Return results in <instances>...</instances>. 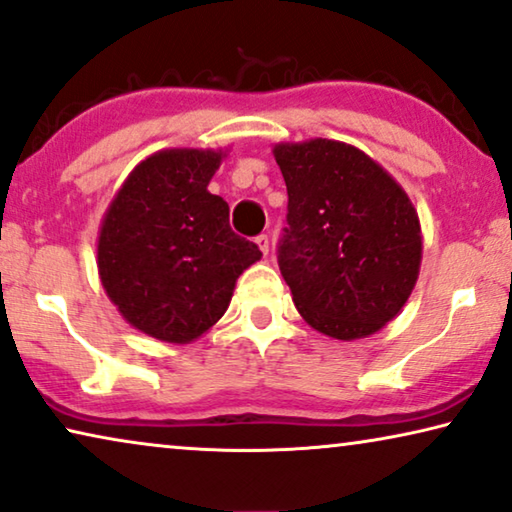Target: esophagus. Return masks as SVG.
I'll return each mask as SVG.
<instances>
[{"label":"esophagus","mask_w":512,"mask_h":512,"mask_svg":"<svg viewBox=\"0 0 512 512\" xmlns=\"http://www.w3.org/2000/svg\"><path fill=\"white\" fill-rule=\"evenodd\" d=\"M255 241H257L259 250H262V255H269V236H266V234H259Z\"/></svg>","instance_id":"esophagus-1"}]
</instances>
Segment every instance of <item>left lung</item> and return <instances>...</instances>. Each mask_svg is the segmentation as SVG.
<instances>
[{"instance_id": "1", "label": "left lung", "mask_w": 512, "mask_h": 512, "mask_svg": "<svg viewBox=\"0 0 512 512\" xmlns=\"http://www.w3.org/2000/svg\"><path fill=\"white\" fill-rule=\"evenodd\" d=\"M287 185L278 266L292 301L331 338L369 336L401 311L422 236L406 192L362 150L329 139L273 148Z\"/></svg>"}]
</instances>
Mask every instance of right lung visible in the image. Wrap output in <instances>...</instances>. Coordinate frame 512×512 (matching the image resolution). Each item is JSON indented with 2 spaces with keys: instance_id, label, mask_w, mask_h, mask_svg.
<instances>
[{
  "instance_id": "1",
  "label": "right lung",
  "mask_w": 512,
  "mask_h": 512,
  "mask_svg": "<svg viewBox=\"0 0 512 512\" xmlns=\"http://www.w3.org/2000/svg\"><path fill=\"white\" fill-rule=\"evenodd\" d=\"M222 155L164 150L136 167L106 213L97 262L129 325L167 343L204 334L227 311L236 278L262 253L229 227L206 190Z\"/></svg>"
}]
</instances>
